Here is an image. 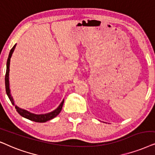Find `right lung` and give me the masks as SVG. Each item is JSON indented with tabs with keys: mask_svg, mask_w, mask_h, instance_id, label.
Here are the masks:
<instances>
[{
	"mask_svg": "<svg viewBox=\"0 0 155 155\" xmlns=\"http://www.w3.org/2000/svg\"><path fill=\"white\" fill-rule=\"evenodd\" d=\"M16 47V44L13 47V48L10 49L9 55H8V58L7 60V64H6V73H5V91L6 94H7L8 98H9L10 102L12 103V104L15 106V104H14V101L13 97H12L11 94H10V84H9V71H10V58H11L12 54H13L14 49H15ZM64 101V100H63L60 105L58 106V108L55 109L54 110L51 111L50 113H46V114H40V115H37L34 114V113H32L29 111L24 110V109L20 108L19 107L15 106V108L17 112L19 113V114L21 115V116L25 117V118L30 120L35 121V122L38 123H45L47 122V121L49 120L54 118L59 114V113L61 112V108H62Z\"/></svg>",
	"mask_w": 155,
	"mask_h": 155,
	"instance_id": "add662e5",
	"label": "right lung"
}]
</instances>
